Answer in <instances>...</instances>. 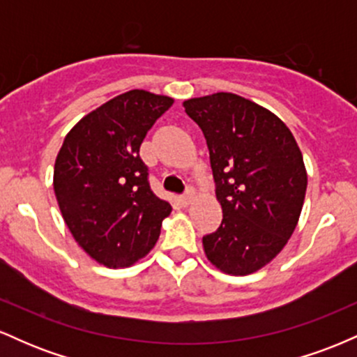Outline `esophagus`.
I'll use <instances>...</instances> for the list:
<instances>
[{"instance_id": "1", "label": "esophagus", "mask_w": 357, "mask_h": 357, "mask_svg": "<svg viewBox=\"0 0 357 357\" xmlns=\"http://www.w3.org/2000/svg\"><path fill=\"white\" fill-rule=\"evenodd\" d=\"M192 199H195V191H192V190H188L186 192H184V195L179 196V202H181V204H184V206H188V204H190Z\"/></svg>"}]
</instances>
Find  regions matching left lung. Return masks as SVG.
I'll use <instances>...</instances> for the list:
<instances>
[{
  "mask_svg": "<svg viewBox=\"0 0 357 357\" xmlns=\"http://www.w3.org/2000/svg\"><path fill=\"white\" fill-rule=\"evenodd\" d=\"M202 127L216 198L218 230L203 236L208 260L230 275H248L273 260L292 236L307 190L296 139L270 110L235 93L184 102Z\"/></svg>",
  "mask_w": 357,
  "mask_h": 357,
  "instance_id": "left-lung-1",
  "label": "left lung"
}]
</instances>
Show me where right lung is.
Returning <instances> with one entry per match:
<instances>
[{"label": "right lung", "mask_w": 357, "mask_h": 357, "mask_svg": "<svg viewBox=\"0 0 357 357\" xmlns=\"http://www.w3.org/2000/svg\"><path fill=\"white\" fill-rule=\"evenodd\" d=\"M173 99L129 90L90 112L65 137L53 190L73 238L107 267L146 257L171 204L154 195L139 155L147 130Z\"/></svg>", "instance_id": "add662e5"}]
</instances>
